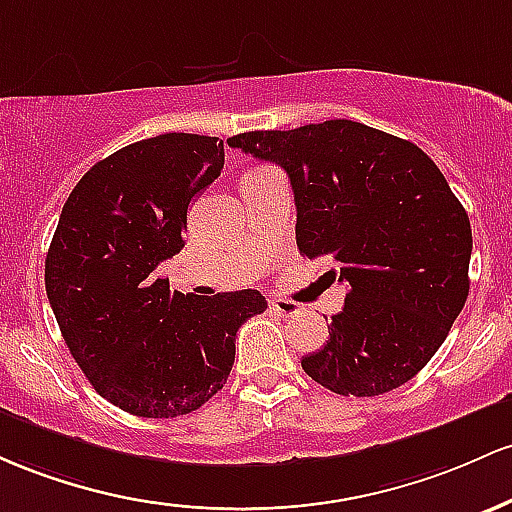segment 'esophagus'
I'll use <instances>...</instances> for the list:
<instances>
[{
	"mask_svg": "<svg viewBox=\"0 0 512 512\" xmlns=\"http://www.w3.org/2000/svg\"><path fill=\"white\" fill-rule=\"evenodd\" d=\"M271 309L275 314H280V317H295V314H300V304L290 300H273Z\"/></svg>",
	"mask_w": 512,
	"mask_h": 512,
	"instance_id": "esophagus-1",
	"label": "esophagus"
}]
</instances>
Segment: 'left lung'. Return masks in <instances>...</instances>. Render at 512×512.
Instances as JSON below:
<instances>
[{
	"instance_id": "8db88e82",
	"label": "left lung",
	"mask_w": 512,
	"mask_h": 512,
	"mask_svg": "<svg viewBox=\"0 0 512 512\" xmlns=\"http://www.w3.org/2000/svg\"><path fill=\"white\" fill-rule=\"evenodd\" d=\"M229 147L287 171L297 246L348 287L329 341L302 370L343 396L409 382L438 353L469 295L472 227L433 159L353 120L251 130Z\"/></svg>"
}]
</instances>
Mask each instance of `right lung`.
Wrapping results in <instances>:
<instances>
[{"instance_id": "right-lung-1", "label": "right lung", "mask_w": 512, "mask_h": 512, "mask_svg": "<svg viewBox=\"0 0 512 512\" xmlns=\"http://www.w3.org/2000/svg\"><path fill=\"white\" fill-rule=\"evenodd\" d=\"M217 137L166 132L101 159L74 186L45 258V292L91 387L142 418L191 413L225 387L258 290L193 297L154 271L183 249L188 205L220 176Z\"/></svg>"}]
</instances>
